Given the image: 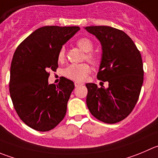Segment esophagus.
<instances>
[{
  "label": "esophagus",
  "mask_w": 158,
  "mask_h": 158,
  "mask_svg": "<svg viewBox=\"0 0 158 158\" xmlns=\"http://www.w3.org/2000/svg\"><path fill=\"white\" fill-rule=\"evenodd\" d=\"M74 85H75V87H79V86H81V85H83V84L79 83V82H75Z\"/></svg>",
  "instance_id": "34e87169"
}]
</instances>
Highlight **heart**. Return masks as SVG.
Listing matches in <instances>:
<instances>
[{
	"label": "heart",
	"instance_id": "obj_1",
	"mask_svg": "<svg viewBox=\"0 0 158 158\" xmlns=\"http://www.w3.org/2000/svg\"><path fill=\"white\" fill-rule=\"evenodd\" d=\"M76 45L82 51L86 52L85 59L92 64L97 62V56L91 52L94 48L92 41L88 38H81L76 42ZM65 57V49L61 48L58 52V60L62 61ZM91 72V68L87 64H70L64 70V76L75 81H83Z\"/></svg>",
	"mask_w": 158,
	"mask_h": 158
}]
</instances>
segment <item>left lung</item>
Returning <instances> with one entry per match:
<instances>
[{"mask_svg": "<svg viewBox=\"0 0 158 158\" xmlns=\"http://www.w3.org/2000/svg\"><path fill=\"white\" fill-rule=\"evenodd\" d=\"M102 44V55L97 78L109 82V88L86 84V103L97 119L109 124L118 123L133 111L143 82L140 52L122 30L110 26H88Z\"/></svg>", "mask_w": 158, "mask_h": 158, "instance_id": "left-lung-1", "label": "left lung"}]
</instances>
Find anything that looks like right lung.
Masks as SVG:
<instances>
[{"mask_svg":"<svg viewBox=\"0 0 158 158\" xmlns=\"http://www.w3.org/2000/svg\"><path fill=\"white\" fill-rule=\"evenodd\" d=\"M78 26H44L20 43L10 64L9 91L21 119L33 130L46 132L60 123L74 84L61 77L57 85L48 83L50 70L58 67V52Z\"/></svg>","mask_w":158,"mask_h":158,"instance_id":"1","label":"right lung"}]
</instances>
